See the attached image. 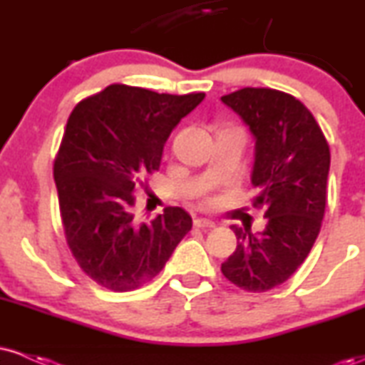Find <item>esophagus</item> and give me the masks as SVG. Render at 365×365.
<instances>
[{
	"mask_svg": "<svg viewBox=\"0 0 365 365\" xmlns=\"http://www.w3.org/2000/svg\"><path fill=\"white\" fill-rule=\"evenodd\" d=\"M194 226L195 228H200V230H211L215 228V221L211 220H204V217H197V220H194Z\"/></svg>",
	"mask_w": 365,
	"mask_h": 365,
	"instance_id": "obj_1",
	"label": "esophagus"
}]
</instances>
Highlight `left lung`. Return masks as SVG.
<instances>
[{
    "mask_svg": "<svg viewBox=\"0 0 365 365\" xmlns=\"http://www.w3.org/2000/svg\"><path fill=\"white\" fill-rule=\"evenodd\" d=\"M255 140L252 206L266 228L233 226L237 249L221 264L226 278L247 292L287 282L311 252L326 209L329 145L312 113L287 92L245 87L221 98Z\"/></svg>",
    "mask_w": 365,
    "mask_h": 365,
    "instance_id": "1",
    "label": "left lung"
}]
</instances>
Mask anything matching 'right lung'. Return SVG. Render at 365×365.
Segmentation results:
<instances>
[{
  "label": "right lung",
  "instance_id": "right-lung-1",
  "mask_svg": "<svg viewBox=\"0 0 365 365\" xmlns=\"http://www.w3.org/2000/svg\"><path fill=\"white\" fill-rule=\"evenodd\" d=\"M204 98L113 83L78 103L66 121L53 170L63 230L83 273L108 290L150 282L190 232L182 207L139 223L132 192L159 170L171 130Z\"/></svg>",
  "mask_w": 365,
  "mask_h": 365
}]
</instances>
